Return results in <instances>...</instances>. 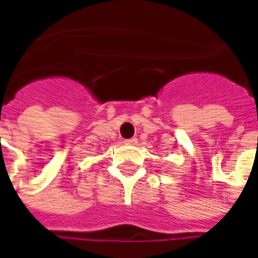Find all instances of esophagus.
<instances>
[{
  "instance_id": "1",
  "label": "esophagus",
  "mask_w": 258,
  "mask_h": 258,
  "mask_svg": "<svg viewBox=\"0 0 258 258\" xmlns=\"http://www.w3.org/2000/svg\"><path fill=\"white\" fill-rule=\"evenodd\" d=\"M124 144H125V145H137L138 141H137V138H131V140L124 141Z\"/></svg>"
}]
</instances>
